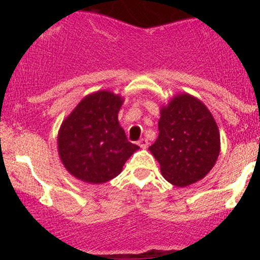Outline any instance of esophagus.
Wrapping results in <instances>:
<instances>
[{
	"label": "esophagus",
	"mask_w": 260,
	"mask_h": 260,
	"mask_svg": "<svg viewBox=\"0 0 260 260\" xmlns=\"http://www.w3.org/2000/svg\"><path fill=\"white\" fill-rule=\"evenodd\" d=\"M148 140L147 139H144V138H142V139H139L138 140V145L142 149H145V148H148Z\"/></svg>",
	"instance_id": "1"
}]
</instances>
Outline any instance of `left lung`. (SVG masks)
Instances as JSON below:
<instances>
[{
  "label": "left lung",
  "mask_w": 260,
  "mask_h": 260,
  "mask_svg": "<svg viewBox=\"0 0 260 260\" xmlns=\"http://www.w3.org/2000/svg\"><path fill=\"white\" fill-rule=\"evenodd\" d=\"M159 137L149 148L166 181L186 187L201 181L220 154V133L208 107L189 94L172 98L160 110Z\"/></svg>",
  "instance_id": "left-lung-1"
}]
</instances>
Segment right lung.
Segmentation results:
<instances>
[{"label": "right lung", "instance_id": "right-lung-1", "mask_svg": "<svg viewBox=\"0 0 260 260\" xmlns=\"http://www.w3.org/2000/svg\"><path fill=\"white\" fill-rule=\"evenodd\" d=\"M123 99L111 91L86 95L62 122L58 155L71 175L100 184L121 174L124 162L139 147L128 142L118 122Z\"/></svg>", "mask_w": 260, "mask_h": 260}]
</instances>
